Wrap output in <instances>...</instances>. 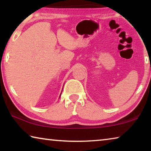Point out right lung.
Here are the masks:
<instances>
[{
    "label": "right lung",
    "instance_id": "obj_1",
    "mask_svg": "<svg viewBox=\"0 0 151 151\" xmlns=\"http://www.w3.org/2000/svg\"><path fill=\"white\" fill-rule=\"evenodd\" d=\"M60 95H61V94H60Z\"/></svg>",
    "mask_w": 151,
    "mask_h": 151
}]
</instances>
